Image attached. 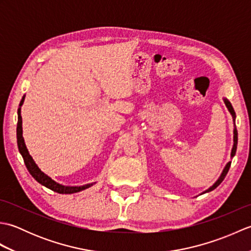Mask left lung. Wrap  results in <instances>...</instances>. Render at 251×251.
Wrapping results in <instances>:
<instances>
[{
  "label": "left lung",
  "mask_w": 251,
  "mask_h": 251,
  "mask_svg": "<svg viewBox=\"0 0 251 251\" xmlns=\"http://www.w3.org/2000/svg\"><path fill=\"white\" fill-rule=\"evenodd\" d=\"M225 100V103H226V108L228 109V111H230V113L232 114V117H233V122H234V145H233V148H232V152H231V157H233L234 155H235V153H236V149H237V129H236V126H235V117H236V115H235V111H234V109H233V106H232V104H231V102L230 101H228L227 99H223ZM230 166H231V162H228L226 165V167H225V169H223V172H222V174H221V176L219 177V179H218L217 181H216V183L212 185V186H210L209 189L208 190H206L204 193H206V192H210V191H212V190H215L218 185H219L223 180H225V178H226V174H227V172H228V169H230Z\"/></svg>",
  "instance_id": "8db88e82"
}]
</instances>
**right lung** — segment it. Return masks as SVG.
Returning <instances> with one entry per match:
<instances>
[{
  "label": "right lung",
  "instance_id": "obj_1",
  "mask_svg": "<svg viewBox=\"0 0 251 251\" xmlns=\"http://www.w3.org/2000/svg\"><path fill=\"white\" fill-rule=\"evenodd\" d=\"M25 100V96L20 101L19 104V109H18V123H17V143H18V149L21 155H23L24 162L25 164L26 169L29 170V173L31 174L32 177H33L37 182L41 183L42 185L46 186V188L50 189L51 191L57 192L59 194H72V193H77L79 191H83L85 189L92 186L94 183H89V184H85L82 186H66L57 183L56 181L52 180L49 176L45 175L42 170L37 167V165L33 161V158L29 154L28 149H26L25 145V140L23 137V120H21V115H20V106L23 105Z\"/></svg>",
  "mask_w": 251,
  "mask_h": 251
}]
</instances>
